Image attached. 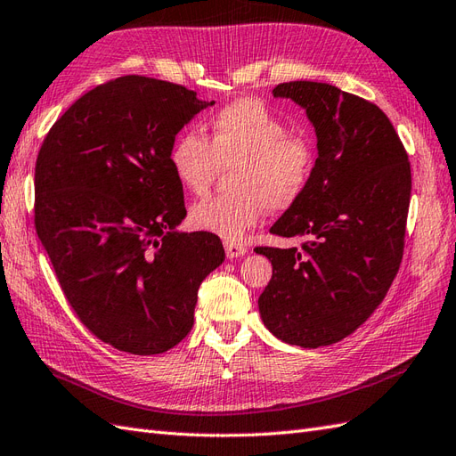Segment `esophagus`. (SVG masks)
<instances>
[{"label":"esophagus","instance_id":"obj_1","mask_svg":"<svg viewBox=\"0 0 456 456\" xmlns=\"http://www.w3.org/2000/svg\"><path fill=\"white\" fill-rule=\"evenodd\" d=\"M224 247H225V254H227L229 260L240 258V256L247 254V247H244V244H240V242H225Z\"/></svg>","mask_w":456,"mask_h":456}]
</instances>
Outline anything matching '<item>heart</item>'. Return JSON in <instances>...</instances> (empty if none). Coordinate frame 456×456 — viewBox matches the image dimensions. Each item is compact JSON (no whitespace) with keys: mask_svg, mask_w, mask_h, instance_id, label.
<instances>
[{"mask_svg":"<svg viewBox=\"0 0 456 456\" xmlns=\"http://www.w3.org/2000/svg\"><path fill=\"white\" fill-rule=\"evenodd\" d=\"M209 140L184 131L173 140L169 166L186 192L204 194L219 167H231L232 192L209 196L189 209L192 229L239 242L267 209L293 206L312 179L314 150L306 138L254 98H242L209 119Z\"/></svg>","mask_w":456,"mask_h":456,"instance_id":"obj_1","label":"heart"}]
</instances>
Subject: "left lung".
I'll return each mask as SVG.
<instances>
[{"label":"left lung","mask_w":456,"mask_h":456,"mask_svg":"<svg viewBox=\"0 0 456 456\" xmlns=\"http://www.w3.org/2000/svg\"><path fill=\"white\" fill-rule=\"evenodd\" d=\"M273 96L306 111L318 158L306 191L270 229L302 239L300 248H256L273 265L258 306L277 339L318 348L356 331L387 295L403 260L411 163L371 102L310 80Z\"/></svg>","instance_id":"8db88e82"}]
</instances>
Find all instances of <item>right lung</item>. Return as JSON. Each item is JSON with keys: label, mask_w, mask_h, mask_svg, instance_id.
Returning <instances> with one entry per match:
<instances>
[{"label": "right lung", "mask_w": 456, "mask_h": 456, "mask_svg": "<svg viewBox=\"0 0 456 456\" xmlns=\"http://www.w3.org/2000/svg\"><path fill=\"white\" fill-rule=\"evenodd\" d=\"M166 80L128 75L78 98L44 138L34 225L63 295L98 339L159 354L194 323L198 287L225 260L209 232H184L175 136L214 106Z\"/></svg>", "instance_id": "right-lung-1"}]
</instances>
